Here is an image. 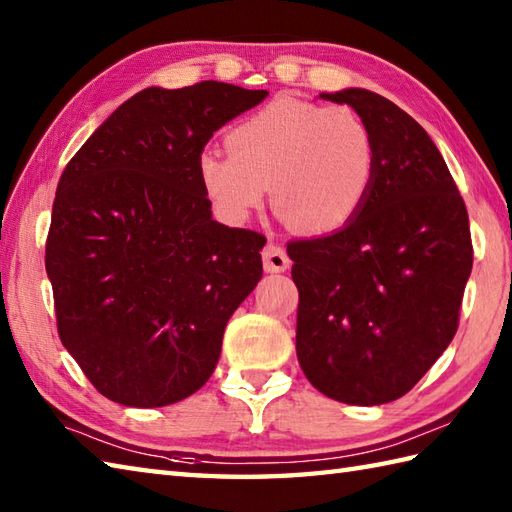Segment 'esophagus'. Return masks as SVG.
I'll use <instances>...</instances> for the list:
<instances>
[{"mask_svg":"<svg viewBox=\"0 0 512 512\" xmlns=\"http://www.w3.org/2000/svg\"><path fill=\"white\" fill-rule=\"evenodd\" d=\"M262 259L268 273H284V270L290 266L288 253L277 244H266V248L262 250Z\"/></svg>","mask_w":512,"mask_h":512,"instance_id":"34e87169","label":"esophagus"}]
</instances>
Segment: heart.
Returning a JSON list of instances; mask_svg holds the SVG:
<instances>
[{"label":"heart","mask_w":512,"mask_h":512,"mask_svg":"<svg viewBox=\"0 0 512 512\" xmlns=\"http://www.w3.org/2000/svg\"><path fill=\"white\" fill-rule=\"evenodd\" d=\"M231 154L206 149L200 187L228 224L259 211L273 184L275 204L306 233L341 231L361 213L376 182V140L350 107L277 99L226 136Z\"/></svg>","instance_id":"b5f03b06"}]
</instances>
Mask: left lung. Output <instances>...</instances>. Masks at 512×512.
<instances>
[{
	"instance_id": "1",
	"label": "left lung",
	"mask_w": 512,
	"mask_h": 512,
	"mask_svg": "<svg viewBox=\"0 0 512 512\" xmlns=\"http://www.w3.org/2000/svg\"><path fill=\"white\" fill-rule=\"evenodd\" d=\"M376 140V182L354 220L288 244L299 288L297 358L321 394L385 405L429 372L458 330L471 277L469 213L429 134L385 96L321 92Z\"/></svg>"
}]
</instances>
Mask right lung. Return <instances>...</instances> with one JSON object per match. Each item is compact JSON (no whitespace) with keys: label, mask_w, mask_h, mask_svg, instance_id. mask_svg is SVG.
<instances>
[{"label":"right lung","mask_w":512,"mask_h":512,"mask_svg":"<svg viewBox=\"0 0 512 512\" xmlns=\"http://www.w3.org/2000/svg\"><path fill=\"white\" fill-rule=\"evenodd\" d=\"M266 96L220 81L147 88L63 171L46 244L59 336L118 405L195 394L220 361L228 319L262 279L266 237L213 220L198 158Z\"/></svg>","instance_id":"1"}]
</instances>
